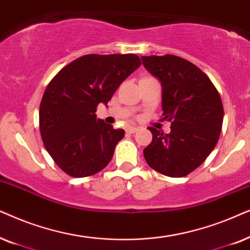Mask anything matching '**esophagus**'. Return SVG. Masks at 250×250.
Returning <instances> with one entry per match:
<instances>
[{"instance_id":"obj_1","label":"esophagus","mask_w":250,"mask_h":250,"mask_svg":"<svg viewBox=\"0 0 250 250\" xmlns=\"http://www.w3.org/2000/svg\"><path fill=\"white\" fill-rule=\"evenodd\" d=\"M138 130L137 127H127V129H125V131L128 132V134H134V132H136Z\"/></svg>"}]
</instances>
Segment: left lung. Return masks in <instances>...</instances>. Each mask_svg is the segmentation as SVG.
<instances>
[{
  "label": "left lung",
  "mask_w": 250,
  "mask_h": 250,
  "mask_svg": "<svg viewBox=\"0 0 250 250\" xmlns=\"http://www.w3.org/2000/svg\"><path fill=\"white\" fill-rule=\"evenodd\" d=\"M143 64L162 84L164 120L170 132L149 127L152 142L144 149L147 165L169 177H184L210 154L221 135L224 109L207 74L174 55L143 56Z\"/></svg>",
  "instance_id": "left-lung-1"
}]
</instances>
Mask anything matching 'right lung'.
I'll return each mask as SVG.
<instances>
[{"mask_svg": "<svg viewBox=\"0 0 250 250\" xmlns=\"http://www.w3.org/2000/svg\"><path fill=\"white\" fill-rule=\"evenodd\" d=\"M142 62L137 55H85L49 82L40 104V132L56 165L72 177L95 175L109 164L125 136L95 114Z\"/></svg>", "mask_w": 250, "mask_h": 250, "instance_id": "add662e5", "label": "right lung"}]
</instances>
